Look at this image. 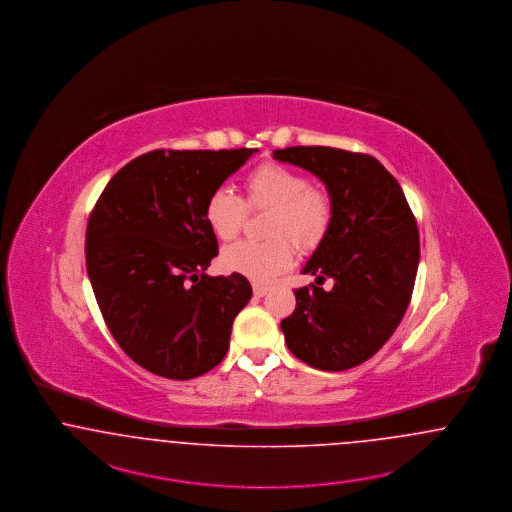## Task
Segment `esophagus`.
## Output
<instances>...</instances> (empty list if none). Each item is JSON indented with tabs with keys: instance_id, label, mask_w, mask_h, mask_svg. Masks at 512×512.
Segmentation results:
<instances>
[{
	"instance_id": "1",
	"label": "esophagus",
	"mask_w": 512,
	"mask_h": 512,
	"mask_svg": "<svg viewBox=\"0 0 512 512\" xmlns=\"http://www.w3.org/2000/svg\"><path fill=\"white\" fill-rule=\"evenodd\" d=\"M252 290H254V296H256V298H262V296H266L269 287L262 285V283H254Z\"/></svg>"
}]
</instances>
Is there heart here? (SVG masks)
<instances>
[{"label":"heart","instance_id":"obj_1","mask_svg":"<svg viewBox=\"0 0 512 512\" xmlns=\"http://www.w3.org/2000/svg\"><path fill=\"white\" fill-rule=\"evenodd\" d=\"M245 199L227 189H216L204 204L210 231L233 241L246 220V208L271 210L266 233L269 241H241L223 250L222 264L252 281H269L289 269L293 245L312 250L323 241L333 220L331 197L310 185L308 178L281 164H262L243 179Z\"/></svg>","mask_w":512,"mask_h":512}]
</instances>
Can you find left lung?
I'll use <instances>...</instances> for the list:
<instances>
[{
	"mask_svg": "<svg viewBox=\"0 0 512 512\" xmlns=\"http://www.w3.org/2000/svg\"><path fill=\"white\" fill-rule=\"evenodd\" d=\"M273 158L321 179L333 220L281 321L290 352L319 371H346L375 356L398 329L419 267V229L400 183L373 156L333 147H289ZM331 278L334 287L320 285Z\"/></svg>",
	"mask_w": 512,
	"mask_h": 512,
	"instance_id": "8db88e82",
	"label": "left lung"
}]
</instances>
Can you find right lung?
Masks as SVG:
<instances>
[{
  "label": "right lung",
  "mask_w": 512,
  "mask_h": 512,
  "mask_svg": "<svg viewBox=\"0 0 512 512\" xmlns=\"http://www.w3.org/2000/svg\"><path fill=\"white\" fill-rule=\"evenodd\" d=\"M258 149L137 156L95 202L86 267L118 346L158 377L189 380L222 361L252 298L245 275L210 277L218 239L204 204Z\"/></svg>",
  "instance_id": "right-lung-1"
}]
</instances>
